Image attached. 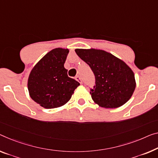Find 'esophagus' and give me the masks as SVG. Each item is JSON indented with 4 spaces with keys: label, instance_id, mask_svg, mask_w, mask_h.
Segmentation results:
<instances>
[{
    "label": "esophagus",
    "instance_id": "obj_1",
    "mask_svg": "<svg viewBox=\"0 0 158 158\" xmlns=\"http://www.w3.org/2000/svg\"><path fill=\"white\" fill-rule=\"evenodd\" d=\"M75 79H76L77 82H79L81 84L82 83V80L80 76H76V77H75Z\"/></svg>",
    "mask_w": 158,
    "mask_h": 158
}]
</instances>
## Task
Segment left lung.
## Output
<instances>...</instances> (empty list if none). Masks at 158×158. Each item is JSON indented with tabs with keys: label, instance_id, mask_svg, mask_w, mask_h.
Here are the masks:
<instances>
[{
	"label": "left lung",
	"instance_id": "obj_1",
	"mask_svg": "<svg viewBox=\"0 0 158 158\" xmlns=\"http://www.w3.org/2000/svg\"><path fill=\"white\" fill-rule=\"evenodd\" d=\"M75 52L95 76V85L90 89L94 102L102 107L114 109L129 100L135 81L133 71L125 62L103 50L77 48Z\"/></svg>",
	"mask_w": 158,
	"mask_h": 158
}]
</instances>
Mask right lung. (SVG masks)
Masks as SVG:
<instances>
[{"instance_id": "1", "label": "right lung", "mask_w": 158, "mask_h": 158, "mask_svg": "<svg viewBox=\"0 0 158 158\" xmlns=\"http://www.w3.org/2000/svg\"><path fill=\"white\" fill-rule=\"evenodd\" d=\"M69 50L56 48L47 53L30 72L27 87L30 98L46 109L64 105L80 85L68 76L64 68Z\"/></svg>"}]
</instances>
